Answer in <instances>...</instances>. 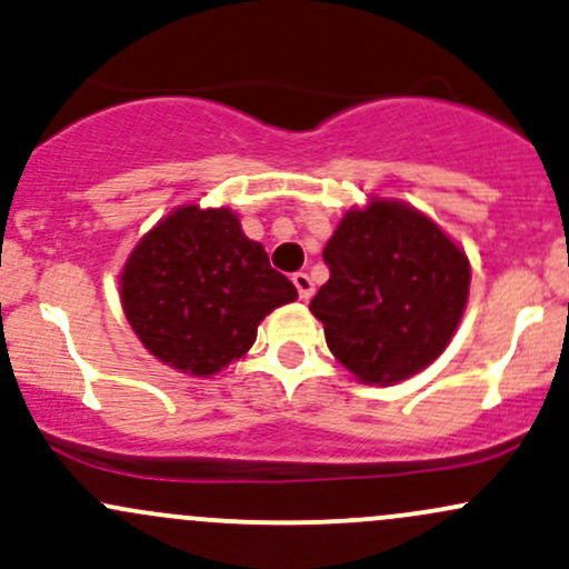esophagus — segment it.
<instances>
[{
    "label": "esophagus",
    "instance_id": "34e87169",
    "mask_svg": "<svg viewBox=\"0 0 569 569\" xmlns=\"http://www.w3.org/2000/svg\"><path fill=\"white\" fill-rule=\"evenodd\" d=\"M292 284H296L298 298H301V301H309L311 292H315V282H311L309 273H303V271L292 273Z\"/></svg>",
    "mask_w": 569,
    "mask_h": 569
}]
</instances>
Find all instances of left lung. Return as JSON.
I'll use <instances>...</instances> for the list:
<instances>
[{"mask_svg": "<svg viewBox=\"0 0 569 569\" xmlns=\"http://www.w3.org/2000/svg\"><path fill=\"white\" fill-rule=\"evenodd\" d=\"M331 279L309 309L358 380L393 385L448 347L469 296L467 254L393 200L350 211L322 252Z\"/></svg>", "mask_w": 569, "mask_h": 569, "instance_id": "obj_1", "label": "left lung"}]
</instances>
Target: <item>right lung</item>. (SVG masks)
Masks as SVG:
<instances>
[{"mask_svg": "<svg viewBox=\"0 0 569 569\" xmlns=\"http://www.w3.org/2000/svg\"><path fill=\"white\" fill-rule=\"evenodd\" d=\"M296 296L228 209L173 211L121 273V303L146 350L194 377L241 358L262 317Z\"/></svg>", "mask_w": 569, "mask_h": 569, "instance_id": "right-lung-1", "label": "right lung"}]
</instances>
